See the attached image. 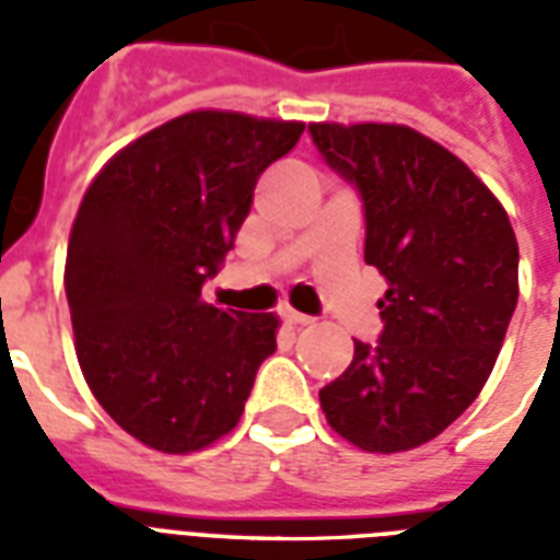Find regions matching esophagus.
<instances>
[{
  "label": "esophagus",
  "instance_id": "obj_1",
  "mask_svg": "<svg viewBox=\"0 0 560 560\" xmlns=\"http://www.w3.org/2000/svg\"><path fill=\"white\" fill-rule=\"evenodd\" d=\"M284 322H288V325H293V327H307V325H313V316H304V313L288 307V311H284Z\"/></svg>",
  "mask_w": 560,
  "mask_h": 560
}]
</instances>
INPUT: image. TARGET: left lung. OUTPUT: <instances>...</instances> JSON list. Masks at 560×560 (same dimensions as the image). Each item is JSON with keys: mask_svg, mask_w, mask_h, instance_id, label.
<instances>
[{"mask_svg": "<svg viewBox=\"0 0 560 560\" xmlns=\"http://www.w3.org/2000/svg\"><path fill=\"white\" fill-rule=\"evenodd\" d=\"M365 201V261L388 290L380 345L353 342L319 390L330 429L371 454L443 434L492 374L517 304V238L498 195L406 122H311Z\"/></svg>", "mask_w": 560, "mask_h": 560, "instance_id": "left-lung-1", "label": "left lung"}]
</instances>
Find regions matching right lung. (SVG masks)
I'll use <instances>...</instances> for the list:
<instances>
[{
  "label": "right lung",
  "mask_w": 560,
  "mask_h": 560,
  "mask_svg": "<svg viewBox=\"0 0 560 560\" xmlns=\"http://www.w3.org/2000/svg\"><path fill=\"white\" fill-rule=\"evenodd\" d=\"M302 131V120L198 108L131 140L85 189L66 256L77 362L108 417L154 452L230 434L276 351V313L224 311L201 288L258 175Z\"/></svg>",
  "instance_id": "obj_1"
}]
</instances>
